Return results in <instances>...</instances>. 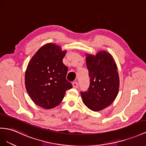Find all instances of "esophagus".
<instances>
[{"label": "esophagus", "instance_id": "1", "mask_svg": "<svg viewBox=\"0 0 146 146\" xmlns=\"http://www.w3.org/2000/svg\"><path fill=\"white\" fill-rule=\"evenodd\" d=\"M72 84H73V88H78V86H79V84H78V82H77V81H74V82H73V83H72Z\"/></svg>", "mask_w": 146, "mask_h": 146}]
</instances>
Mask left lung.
Returning <instances> with one entry per match:
<instances>
[{
	"mask_svg": "<svg viewBox=\"0 0 146 146\" xmlns=\"http://www.w3.org/2000/svg\"><path fill=\"white\" fill-rule=\"evenodd\" d=\"M86 66L90 84L86 91H81L83 102L91 110H102L111 104L118 94L117 65L110 54L101 51L96 56L87 55Z\"/></svg>",
	"mask_w": 146,
	"mask_h": 146,
	"instance_id": "obj_1",
	"label": "left lung"
}]
</instances>
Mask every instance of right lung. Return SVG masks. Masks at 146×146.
Instances as JSON below:
<instances>
[{"mask_svg": "<svg viewBox=\"0 0 146 146\" xmlns=\"http://www.w3.org/2000/svg\"><path fill=\"white\" fill-rule=\"evenodd\" d=\"M66 51L47 44L31 59L25 73V86L36 105L50 109L57 106L72 84L66 79L68 68L63 63Z\"/></svg>", "mask_w": 146, "mask_h": 146, "instance_id": "add662e5", "label": "right lung"}]
</instances>
